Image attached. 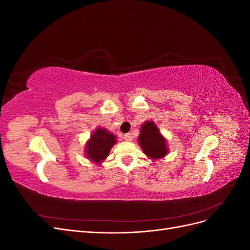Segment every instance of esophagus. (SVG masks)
<instances>
[{
	"label": "esophagus",
	"instance_id": "esophagus-1",
	"mask_svg": "<svg viewBox=\"0 0 250 250\" xmlns=\"http://www.w3.org/2000/svg\"><path fill=\"white\" fill-rule=\"evenodd\" d=\"M124 140H125L126 142H130V141L132 140V135H131L130 133H126V134H124Z\"/></svg>",
	"mask_w": 250,
	"mask_h": 250
}]
</instances>
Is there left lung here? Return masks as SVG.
<instances>
[{
    "instance_id": "8db88e82",
    "label": "left lung",
    "mask_w": 250,
    "mask_h": 250,
    "mask_svg": "<svg viewBox=\"0 0 250 250\" xmlns=\"http://www.w3.org/2000/svg\"><path fill=\"white\" fill-rule=\"evenodd\" d=\"M138 142L143 152L154 161L160 160V158H163L168 154L166 139L152 121H146L141 126Z\"/></svg>"
}]
</instances>
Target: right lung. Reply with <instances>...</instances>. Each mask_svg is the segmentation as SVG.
Returning <instances> with one entry per match:
<instances>
[{"instance_id":"obj_1","label":"right lung","mask_w":250,"mask_h":250,"mask_svg":"<svg viewBox=\"0 0 250 250\" xmlns=\"http://www.w3.org/2000/svg\"><path fill=\"white\" fill-rule=\"evenodd\" d=\"M115 144V134L105 128H97L86 143L85 155L90 162L99 165L108 156L110 149Z\"/></svg>"}]
</instances>
